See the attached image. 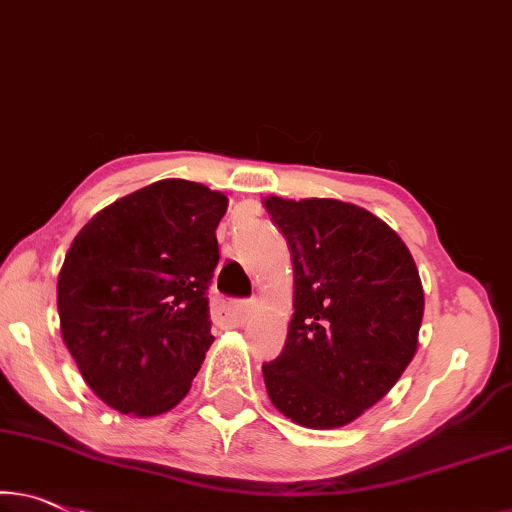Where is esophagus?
Segmentation results:
<instances>
[{
    "label": "esophagus",
    "instance_id": "1",
    "mask_svg": "<svg viewBox=\"0 0 512 512\" xmlns=\"http://www.w3.org/2000/svg\"><path fill=\"white\" fill-rule=\"evenodd\" d=\"M219 314L233 325H244L254 314V305L251 302H219Z\"/></svg>",
    "mask_w": 512,
    "mask_h": 512
}]
</instances>
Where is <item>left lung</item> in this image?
<instances>
[{"instance_id": "obj_1", "label": "left lung", "mask_w": 512, "mask_h": 512, "mask_svg": "<svg viewBox=\"0 0 512 512\" xmlns=\"http://www.w3.org/2000/svg\"><path fill=\"white\" fill-rule=\"evenodd\" d=\"M293 261L284 351L265 362L270 402L309 429L344 427L399 381L425 311L404 240L365 207L335 198L263 201Z\"/></svg>"}]
</instances>
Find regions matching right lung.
I'll list each match as a JSON object with an SVG mask.
<instances>
[{"instance_id":"obj_1","label":"right lung","mask_w":512,"mask_h":512,"mask_svg":"<svg viewBox=\"0 0 512 512\" xmlns=\"http://www.w3.org/2000/svg\"><path fill=\"white\" fill-rule=\"evenodd\" d=\"M228 198L159 180L87 221L57 277L59 330L101 402L136 418L182 402L212 346L205 291Z\"/></svg>"}]
</instances>
